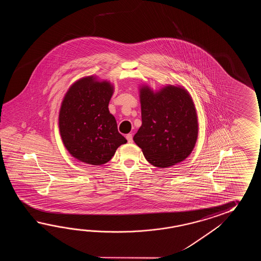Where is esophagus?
I'll use <instances>...</instances> for the list:
<instances>
[{
	"mask_svg": "<svg viewBox=\"0 0 261 261\" xmlns=\"http://www.w3.org/2000/svg\"><path fill=\"white\" fill-rule=\"evenodd\" d=\"M126 139L128 140V143H129V144L133 143V135L132 134H127L126 135Z\"/></svg>",
	"mask_w": 261,
	"mask_h": 261,
	"instance_id": "esophagus-1",
	"label": "esophagus"
}]
</instances>
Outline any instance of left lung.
Instances as JSON below:
<instances>
[{"mask_svg":"<svg viewBox=\"0 0 261 261\" xmlns=\"http://www.w3.org/2000/svg\"><path fill=\"white\" fill-rule=\"evenodd\" d=\"M142 126L133 141L146 161L168 168L185 161L198 139V116L189 91L167 85L154 91L147 85L139 88Z\"/></svg>","mask_w":261,"mask_h":261,"instance_id":"8db88e82","label":"left lung"}]
</instances>
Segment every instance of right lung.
I'll list each match as a JSON object with an SVG mask.
<instances>
[{
  "label": "right lung",
  "mask_w": 261,
  "mask_h": 261,
  "mask_svg": "<svg viewBox=\"0 0 261 261\" xmlns=\"http://www.w3.org/2000/svg\"><path fill=\"white\" fill-rule=\"evenodd\" d=\"M114 86L89 75L80 78L67 90L59 114L62 143L77 161L99 166L106 164L127 140L117 130L108 105Z\"/></svg>",
  "instance_id": "1"
}]
</instances>
